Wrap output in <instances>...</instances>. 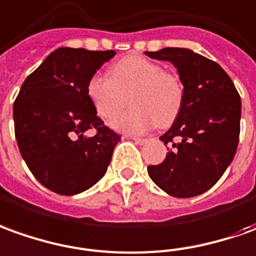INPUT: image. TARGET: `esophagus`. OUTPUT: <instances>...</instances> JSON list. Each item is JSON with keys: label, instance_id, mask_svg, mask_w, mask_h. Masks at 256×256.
I'll return each mask as SVG.
<instances>
[{"label": "esophagus", "instance_id": "esophagus-1", "mask_svg": "<svg viewBox=\"0 0 256 256\" xmlns=\"http://www.w3.org/2000/svg\"><path fill=\"white\" fill-rule=\"evenodd\" d=\"M134 140H135V142H136V144H138V145H144V144H145L146 140H148V139L146 138H135V136H134Z\"/></svg>", "mask_w": 256, "mask_h": 256}]
</instances>
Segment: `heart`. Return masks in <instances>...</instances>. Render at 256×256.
I'll return each instance as SVG.
<instances>
[{"label":"heart","mask_w":256,"mask_h":256,"mask_svg":"<svg viewBox=\"0 0 256 256\" xmlns=\"http://www.w3.org/2000/svg\"><path fill=\"white\" fill-rule=\"evenodd\" d=\"M88 96L103 120L117 116L130 98L132 108L118 116L111 126L128 135L167 125L178 116L184 102V86L176 74L142 56H130L111 66L110 78L93 75Z\"/></svg>","instance_id":"obj_1"}]
</instances>
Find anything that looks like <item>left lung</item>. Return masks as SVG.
Masks as SVG:
<instances>
[{
	"instance_id": "1",
	"label": "left lung",
	"mask_w": 256,
	"mask_h": 256,
	"mask_svg": "<svg viewBox=\"0 0 256 256\" xmlns=\"http://www.w3.org/2000/svg\"><path fill=\"white\" fill-rule=\"evenodd\" d=\"M172 62L184 86V102L172 128L160 136L163 163L149 166L153 182L176 198H191L216 184L234 158L240 138L241 100L224 70L190 48L145 51Z\"/></svg>"
}]
</instances>
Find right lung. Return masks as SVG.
Listing matches in <instances>:
<instances>
[{"mask_svg":"<svg viewBox=\"0 0 256 256\" xmlns=\"http://www.w3.org/2000/svg\"><path fill=\"white\" fill-rule=\"evenodd\" d=\"M116 51L60 47L24 79L14 103L19 152L36 180L60 195L89 190L121 136L98 117L88 82ZM96 135L86 137V131Z\"/></svg>","mask_w":256,"mask_h":256,"instance_id":"1","label":"right lung"}]
</instances>
